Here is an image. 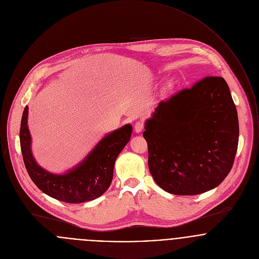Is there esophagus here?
Masks as SVG:
<instances>
[{
	"instance_id": "esophagus-1",
	"label": "esophagus",
	"mask_w": 259,
	"mask_h": 259,
	"mask_svg": "<svg viewBox=\"0 0 259 259\" xmlns=\"http://www.w3.org/2000/svg\"><path fill=\"white\" fill-rule=\"evenodd\" d=\"M143 130H144V124L142 123V122H137L136 124H135V132L137 133V134H139V133H142L143 132Z\"/></svg>"
}]
</instances>
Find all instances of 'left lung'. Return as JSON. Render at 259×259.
<instances>
[{"mask_svg": "<svg viewBox=\"0 0 259 259\" xmlns=\"http://www.w3.org/2000/svg\"><path fill=\"white\" fill-rule=\"evenodd\" d=\"M145 130L150 172L168 193H205L219 186L232 169L239 122L222 77H206L161 101Z\"/></svg>", "mask_w": 259, "mask_h": 259, "instance_id": "obj_1", "label": "left lung"}]
</instances>
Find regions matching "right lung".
Here are the masks:
<instances>
[{
  "label": "right lung",
  "instance_id": "add662e5",
  "mask_svg": "<svg viewBox=\"0 0 259 259\" xmlns=\"http://www.w3.org/2000/svg\"><path fill=\"white\" fill-rule=\"evenodd\" d=\"M28 109L23 111L20 145L24 164L34 184L46 195L71 204L92 201L110 186L114 163L130 142L133 132L127 123L104 136L75 167L63 174H53L38 165L32 154V139L28 127Z\"/></svg>",
  "mask_w": 259,
  "mask_h": 259
}]
</instances>
